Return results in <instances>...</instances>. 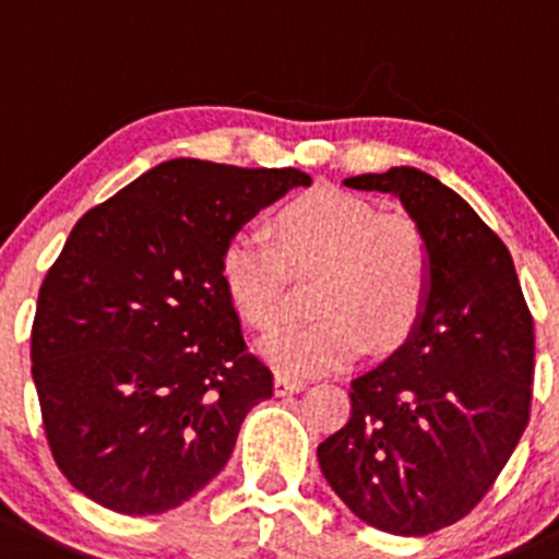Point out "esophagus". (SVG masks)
Here are the masks:
<instances>
[{"instance_id":"esophagus-1","label":"esophagus","mask_w":559,"mask_h":559,"mask_svg":"<svg viewBox=\"0 0 559 559\" xmlns=\"http://www.w3.org/2000/svg\"><path fill=\"white\" fill-rule=\"evenodd\" d=\"M306 383L297 378H286V374H275V394L278 397H286V394H297V391H304Z\"/></svg>"}]
</instances>
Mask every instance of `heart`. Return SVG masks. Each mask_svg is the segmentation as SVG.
<instances>
[{
  "label": "heart",
  "instance_id": "obj_1",
  "mask_svg": "<svg viewBox=\"0 0 559 559\" xmlns=\"http://www.w3.org/2000/svg\"><path fill=\"white\" fill-rule=\"evenodd\" d=\"M320 270L317 320L289 322L259 342L281 374H322L350 367L369 344L394 347L419 322L430 297L432 255L419 223L380 215L364 198L333 187L297 195L275 215V242L239 228L221 250V281L234 309L270 328L284 309L289 269Z\"/></svg>",
  "mask_w": 559,
  "mask_h": 559
}]
</instances>
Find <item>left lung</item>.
Returning <instances> with one entry per match:
<instances>
[{"label": "left lung", "instance_id": "1", "mask_svg": "<svg viewBox=\"0 0 559 559\" xmlns=\"http://www.w3.org/2000/svg\"><path fill=\"white\" fill-rule=\"evenodd\" d=\"M344 187L400 198L430 242L432 281L403 347L350 383V419L317 457L358 519L419 538L472 513L513 455L535 328L510 250L455 190L416 168Z\"/></svg>", "mask_w": 559, "mask_h": 559}]
</instances>
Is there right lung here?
Returning a JSON list of instances; mask_svg holds the SVG:
<instances>
[{
    "instance_id": "right-lung-1",
    "label": "right lung",
    "mask_w": 559,
    "mask_h": 559,
    "mask_svg": "<svg viewBox=\"0 0 559 559\" xmlns=\"http://www.w3.org/2000/svg\"><path fill=\"white\" fill-rule=\"evenodd\" d=\"M311 176L162 162L80 217L46 273L33 380L55 463L127 515L179 508L221 474L273 372L242 338L221 250Z\"/></svg>"
}]
</instances>
